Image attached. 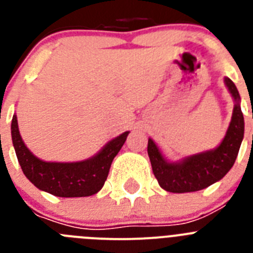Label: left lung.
I'll return each instance as SVG.
<instances>
[{
	"instance_id": "left-lung-1",
	"label": "left lung",
	"mask_w": 253,
	"mask_h": 253,
	"mask_svg": "<svg viewBox=\"0 0 253 253\" xmlns=\"http://www.w3.org/2000/svg\"><path fill=\"white\" fill-rule=\"evenodd\" d=\"M224 84L233 97L234 107L227 133L218 147L172 162L161 153L151 138L148 139L147 151L152 169L163 190L177 194L203 190L222 180L236 162L245 134V119L236 84L228 77Z\"/></svg>"
}]
</instances>
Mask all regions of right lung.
I'll return each instance as SVG.
<instances>
[{
  "mask_svg": "<svg viewBox=\"0 0 253 253\" xmlns=\"http://www.w3.org/2000/svg\"><path fill=\"white\" fill-rule=\"evenodd\" d=\"M129 131L107 142L95 156L78 162H46L25 146L19 131L17 116L11 123V137L17 161L31 184L59 198H82L99 193L106 181L114 157L119 153Z\"/></svg>",
  "mask_w": 253,
  "mask_h": 253,
  "instance_id": "add662e5",
  "label": "right lung"
}]
</instances>
